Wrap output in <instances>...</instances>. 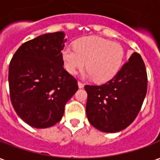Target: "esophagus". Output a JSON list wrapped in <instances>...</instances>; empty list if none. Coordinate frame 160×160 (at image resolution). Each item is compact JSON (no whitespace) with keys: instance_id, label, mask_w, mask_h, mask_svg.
Wrapping results in <instances>:
<instances>
[{"instance_id":"esophagus-1","label":"esophagus","mask_w":160,"mask_h":160,"mask_svg":"<svg viewBox=\"0 0 160 160\" xmlns=\"http://www.w3.org/2000/svg\"><path fill=\"white\" fill-rule=\"evenodd\" d=\"M78 87H79V88H83V87H84V84L82 83V82H80V81H79V82H78Z\"/></svg>"}]
</instances>
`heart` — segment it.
I'll return each instance as SVG.
<instances>
[{"label": "heart", "mask_w": 160, "mask_h": 160, "mask_svg": "<svg viewBox=\"0 0 160 160\" xmlns=\"http://www.w3.org/2000/svg\"><path fill=\"white\" fill-rule=\"evenodd\" d=\"M62 56L69 73L75 74L86 65L88 69L87 76L98 82H105L112 79L120 69L124 49L118 42L89 36L78 40L74 46H66Z\"/></svg>", "instance_id": "heart-1"}]
</instances>
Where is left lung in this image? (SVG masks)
Returning a JSON list of instances; mask_svg holds the SVG:
<instances>
[{
  "label": "left lung",
  "instance_id": "left-lung-1",
  "mask_svg": "<svg viewBox=\"0 0 160 160\" xmlns=\"http://www.w3.org/2000/svg\"><path fill=\"white\" fill-rule=\"evenodd\" d=\"M90 123L98 130L116 133L130 125L141 111L148 90V75L140 54L134 52L111 80L85 86Z\"/></svg>",
  "mask_w": 160,
  "mask_h": 160
}]
</instances>
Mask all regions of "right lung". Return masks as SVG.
Wrapping results in <instances>:
<instances>
[{"label": "right lung", "instance_id": "add662e5", "mask_svg": "<svg viewBox=\"0 0 160 160\" xmlns=\"http://www.w3.org/2000/svg\"><path fill=\"white\" fill-rule=\"evenodd\" d=\"M65 33H47L24 42L9 64L10 98L17 115L37 128L61 121L77 80L63 68Z\"/></svg>", "mask_w": 160, "mask_h": 160}]
</instances>
